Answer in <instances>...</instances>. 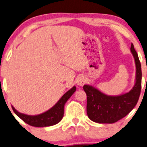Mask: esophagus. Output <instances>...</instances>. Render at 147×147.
Returning a JSON list of instances; mask_svg holds the SVG:
<instances>
[{
  "instance_id": "34e87169",
  "label": "esophagus",
  "mask_w": 147,
  "mask_h": 147,
  "mask_svg": "<svg viewBox=\"0 0 147 147\" xmlns=\"http://www.w3.org/2000/svg\"><path fill=\"white\" fill-rule=\"evenodd\" d=\"M85 82H86V78H85L84 76H80L76 80V83L78 86H83V85L85 84Z\"/></svg>"
}]
</instances>
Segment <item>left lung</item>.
<instances>
[{"label":"left lung","instance_id":"obj_1","mask_svg":"<svg viewBox=\"0 0 147 147\" xmlns=\"http://www.w3.org/2000/svg\"><path fill=\"white\" fill-rule=\"evenodd\" d=\"M131 53L136 64L135 84L129 92L119 96H109L95 87L85 85L87 94V113L88 117L98 123H113L121 119L136 105L141 91L142 70L138 55L131 45Z\"/></svg>","mask_w":147,"mask_h":147}]
</instances>
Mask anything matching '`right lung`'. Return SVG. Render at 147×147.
I'll return each mask as SVG.
<instances>
[{
	"instance_id": "right-lung-1",
	"label": "right lung",
	"mask_w": 147,
	"mask_h": 147,
	"mask_svg": "<svg viewBox=\"0 0 147 147\" xmlns=\"http://www.w3.org/2000/svg\"><path fill=\"white\" fill-rule=\"evenodd\" d=\"M76 89L77 88L75 86L72 87L67 92L65 93L53 107L41 114L28 115L18 112L13 106L12 109L16 115H18L25 123L31 126L47 127V126L55 125L59 123L64 117L65 104L75 93Z\"/></svg>"
}]
</instances>
